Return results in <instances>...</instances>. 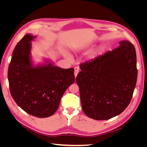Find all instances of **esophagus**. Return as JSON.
Segmentation results:
<instances>
[{
    "mask_svg": "<svg viewBox=\"0 0 147 147\" xmlns=\"http://www.w3.org/2000/svg\"><path fill=\"white\" fill-rule=\"evenodd\" d=\"M74 70H75V71H74V75H75V77L76 78L78 74V72H79V67H75L74 68Z\"/></svg>",
    "mask_w": 147,
    "mask_h": 147,
    "instance_id": "34e87169",
    "label": "esophagus"
}]
</instances>
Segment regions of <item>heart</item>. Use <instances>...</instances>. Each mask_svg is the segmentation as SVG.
I'll return each instance as SVG.
<instances>
[{
	"mask_svg": "<svg viewBox=\"0 0 147 147\" xmlns=\"http://www.w3.org/2000/svg\"><path fill=\"white\" fill-rule=\"evenodd\" d=\"M104 49H105L104 47H100L99 48V51L101 52V51H104Z\"/></svg>",
	"mask_w": 147,
	"mask_h": 147,
	"instance_id": "1",
	"label": "heart"
}]
</instances>
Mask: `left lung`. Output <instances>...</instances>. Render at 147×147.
Masks as SVG:
<instances>
[{
  "instance_id": "8db88e82",
  "label": "left lung",
  "mask_w": 147,
  "mask_h": 147,
  "mask_svg": "<svg viewBox=\"0 0 147 147\" xmlns=\"http://www.w3.org/2000/svg\"><path fill=\"white\" fill-rule=\"evenodd\" d=\"M80 68L76 82L87 117L109 119L126 109L137 77L136 49L130 42L120 41L117 48L81 64Z\"/></svg>"
}]
</instances>
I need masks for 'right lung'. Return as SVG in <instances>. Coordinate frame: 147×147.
<instances>
[{
    "label": "right lung",
    "mask_w": 147,
    "mask_h": 147,
    "mask_svg": "<svg viewBox=\"0 0 147 147\" xmlns=\"http://www.w3.org/2000/svg\"><path fill=\"white\" fill-rule=\"evenodd\" d=\"M36 38L26 34L17 43L8 67L11 95L26 113L38 118L54 114L64 92L75 81L74 69L55 66L46 59L35 65L32 60V42Z\"/></svg>",
    "instance_id": "add662e5"
}]
</instances>
